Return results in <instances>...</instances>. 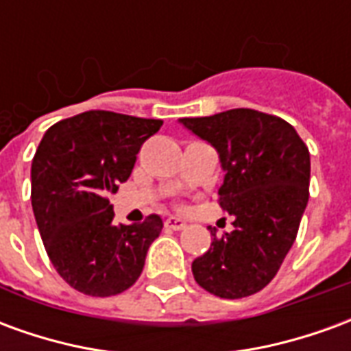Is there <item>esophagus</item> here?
<instances>
[{
	"instance_id": "obj_1",
	"label": "esophagus",
	"mask_w": 351,
	"mask_h": 351,
	"mask_svg": "<svg viewBox=\"0 0 351 351\" xmlns=\"http://www.w3.org/2000/svg\"><path fill=\"white\" fill-rule=\"evenodd\" d=\"M186 226H188L186 220H182V218H176V216H171V218L165 220V228L175 229V231H180V229H184Z\"/></svg>"
}]
</instances>
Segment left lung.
I'll use <instances>...</instances> for the list:
<instances>
[{
    "label": "left lung",
    "mask_w": 351,
    "mask_h": 351,
    "mask_svg": "<svg viewBox=\"0 0 351 351\" xmlns=\"http://www.w3.org/2000/svg\"><path fill=\"white\" fill-rule=\"evenodd\" d=\"M180 125L218 152L226 173L220 205L235 216L233 231L214 237L193 259L199 286L221 299L258 293L293 246L308 203L310 154L293 125L254 108H231Z\"/></svg>",
    "instance_id": "left-lung-1"
}]
</instances>
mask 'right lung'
I'll return each mask as SVG.
<instances>
[{
  "instance_id": "add662e5",
  "label": "right lung",
  "mask_w": 351,
  "mask_h": 351,
  "mask_svg": "<svg viewBox=\"0 0 351 351\" xmlns=\"http://www.w3.org/2000/svg\"><path fill=\"white\" fill-rule=\"evenodd\" d=\"M161 120L88 110L54 123L32 161V206L58 274L80 293L110 297L131 287L160 237L158 214L114 223L107 199L130 178Z\"/></svg>"
}]
</instances>
